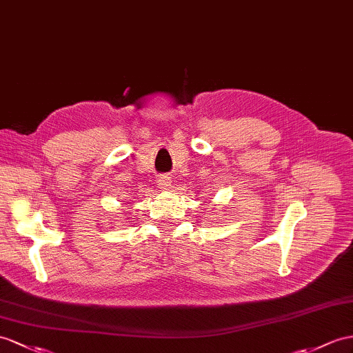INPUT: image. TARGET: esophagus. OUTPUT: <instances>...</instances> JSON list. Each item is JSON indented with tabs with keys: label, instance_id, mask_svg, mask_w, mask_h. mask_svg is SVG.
<instances>
[{
	"label": "esophagus",
	"instance_id": "1",
	"mask_svg": "<svg viewBox=\"0 0 353 353\" xmlns=\"http://www.w3.org/2000/svg\"><path fill=\"white\" fill-rule=\"evenodd\" d=\"M159 183H160L161 188H169V187H170V176H168V175H161V176H160V179H159Z\"/></svg>",
	"mask_w": 353,
	"mask_h": 353
}]
</instances>
